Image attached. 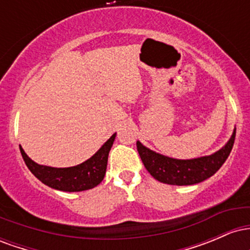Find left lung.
I'll list each match as a JSON object with an SVG mask.
<instances>
[{"mask_svg": "<svg viewBox=\"0 0 250 250\" xmlns=\"http://www.w3.org/2000/svg\"><path fill=\"white\" fill-rule=\"evenodd\" d=\"M235 134L236 129L228 143L219 151L193 160H176L163 156L145 147L139 141L136 147L146 169L155 180L167 185L189 186L207 180L219 170L233 149Z\"/></svg>", "mask_w": 250, "mask_h": 250, "instance_id": "1", "label": "left lung"}]
</instances>
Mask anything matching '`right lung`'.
Listing matches in <instances>:
<instances>
[{"mask_svg":"<svg viewBox=\"0 0 250 250\" xmlns=\"http://www.w3.org/2000/svg\"><path fill=\"white\" fill-rule=\"evenodd\" d=\"M115 135L114 134L90 159L69 168L40 166L27 156L21 146L20 150L29 170L45 186L62 191H82L96 187L102 182L107 169L108 155L115 140Z\"/></svg>","mask_w":250,"mask_h":250,"instance_id":"add662e5","label":"right lung"}]
</instances>
